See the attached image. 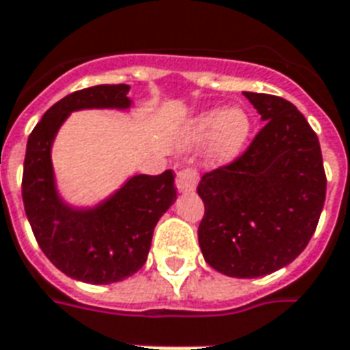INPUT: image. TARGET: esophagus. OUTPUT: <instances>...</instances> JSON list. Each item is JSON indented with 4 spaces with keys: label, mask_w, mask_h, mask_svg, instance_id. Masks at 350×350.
<instances>
[{
    "label": "esophagus",
    "mask_w": 350,
    "mask_h": 350,
    "mask_svg": "<svg viewBox=\"0 0 350 350\" xmlns=\"http://www.w3.org/2000/svg\"><path fill=\"white\" fill-rule=\"evenodd\" d=\"M197 178H199L197 167H185V170H180L177 175L178 191H183V193H190V191L196 190Z\"/></svg>",
    "instance_id": "esophagus-1"
}]
</instances>
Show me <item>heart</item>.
Masks as SVG:
<instances>
[{
    "label": "heart",
    "mask_w": 350,
    "mask_h": 350,
    "mask_svg": "<svg viewBox=\"0 0 350 350\" xmlns=\"http://www.w3.org/2000/svg\"><path fill=\"white\" fill-rule=\"evenodd\" d=\"M249 118L241 109L210 110L191 122L188 129V142L201 144L212 138L217 159L227 160L234 157L249 135Z\"/></svg>",
    "instance_id": "heart-1"
}]
</instances>
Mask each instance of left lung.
<instances>
[{"label": "left lung", "mask_w": 350, "mask_h": 350, "mask_svg": "<svg viewBox=\"0 0 350 350\" xmlns=\"http://www.w3.org/2000/svg\"><path fill=\"white\" fill-rule=\"evenodd\" d=\"M264 127L232 162L204 173L199 245L215 271L264 277L303 253L327 193L319 140L295 105L245 92Z\"/></svg>", "instance_id": "obj_1"}]
</instances>
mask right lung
<instances>
[{"label":"right lung","instance_id":"right-lung-1","mask_svg":"<svg viewBox=\"0 0 350 350\" xmlns=\"http://www.w3.org/2000/svg\"><path fill=\"white\" fill-rule=\"evenodd\" d=\"M127 85H97L55 103L29 135L22 197L38 245L55 267L90 284H110L144 267L154 225L177 199L175 173L135 175L94 210H73L57 196L51 142L70 112L129 109Z\"/></svg>","mask_w":350,"mask_h":350}]
</instances>
